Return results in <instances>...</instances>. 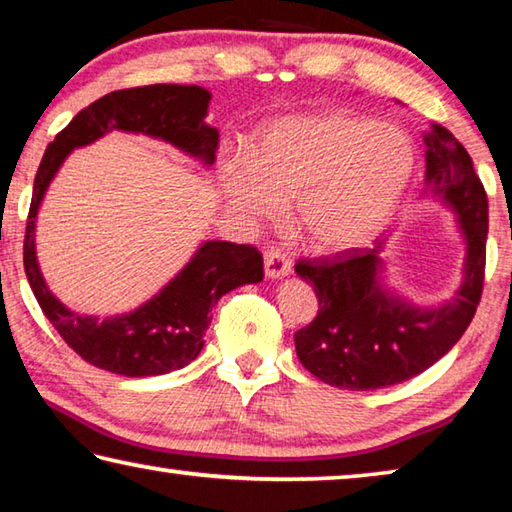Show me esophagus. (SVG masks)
<instances>
[{
  "label": "esophagus",
  "mask_w": 512,
  "mask_h": 512,
  "mask_svg": "<svg viewBox=\"0 0 512 512\" xmlns=\"http://www.w3.org/2000/svg\"><path fill=\"white\" fill-rule=\"evenodd\" d=\"M264 271L268 280H282V277L291 275V262L280 250L271 248L264 253Z\"/></svg>",
  "instance_id": "obj_1"
}]
</instances>
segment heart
Listing matches in <instances>:
<instances>
[{
  "label": "heart",
  "mask_w": 512,
  "mask_h": 512,
  "mask_svg": "<svg viewBox=\"0 0 512 512\" xmlns=\"http://www.w3.org/2000/svg\"><path fill=\"white\" fill-rule=\"evenodd\" d=\"M418 149L400 126L348 110L280 117L259 131L253 153L221 162L232 210L264 221L293 201V221L316 250L366 244L393 219L409 189Z\"/></svg>",
  "instance_id": "b5f03b06"
}]
</instances>
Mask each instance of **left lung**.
<instances>
[{
  "mask_svg": "<svg viewBox=\"0 0 512 512\" xmlns=\"http://www.w3.org/2000/svg\"><path fill=\"white\" fill-rule=\"evenodd\" d=\"M424 196L454 214L465 257L461 284L440 305H415L386 284V241L298 262L318 316L293 334L302 366L329 386L375 391L420 375L454 348L483 291L488 198L470 153L445 126L424 133Z\"/></svg>",
  "mask_w": 512,
  "mask_h": 512,
  "instance_id": "left-lung-1",
  "label": "left lung"
}]
</instances>
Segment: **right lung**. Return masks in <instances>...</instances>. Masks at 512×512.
I'll use <instances>...</instances> for the list:
<instances>
[{"instance_id":"right-lung-1","label":"right lung","mask_w":512,"mask_h":512,"mask_svg":"<svg viewBox=\"0 0 512 512\" xmlns=\"http://www.w3.org/2000/svg\"><path fill=\"white\" fill-rule=\"evenodd\" d=\"M210 99V90L201 85L178 83L110 92L69 121L42 155L24 235V271L49 323L81 359L101 370L155 377L185 368L203 350L216 302L232 289L262 282L264 259L253 246L207 239L140 307L106 318L81 314L54 296L40 271L36 230L42 201L72 151L112 131L167 142L210 169L219 149V131L205 121Z\"/></svg>"}]
</instances>
